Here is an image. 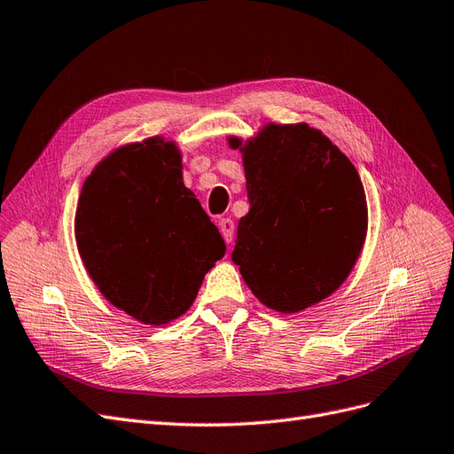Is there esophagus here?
<instances>
[{"instance_id":"1","label":"esophagus","mask_w":454,"mask_h":454,"mask_svg":"<svg viewBox=\"0 0 454 454\" xmlns=\"http://www.w3.org/2000/svg\"><path fill=\"white\" fill-rule=\"evenodd\" d=\"M219 231H222V235H223L225 242H227V244H231V240H232V232H235V222H232L231 217L219 219Z\"/></svg>"}]
</instances>
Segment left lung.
Returning a JSON list of instances; mask_svg holds the SVG:
<instances>
[{"label": "left lung", "instance_id": "1", "mask_svg": "<svg viewBox=\"0 0 454 454\" xmlns=\"http://www.w3.org/2000/svg\"><path fill=\"white\" fill-rule=\"evenodd\" d=\"M244 170L250 212L239 222L232 261L272 310L318 303L345 282L365 240L358 170L309 125H269L244 145Z\"/></svg>", "mask_w": 454, "mask_h": 454}]
</instances>
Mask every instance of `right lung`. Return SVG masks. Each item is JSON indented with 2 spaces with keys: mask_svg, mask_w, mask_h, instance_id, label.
<instances>
[{
  "mask_svg": "<svg viewBox=\"0 0 454 454\" xmlns=\"http://www.w3.org/2000/svg\"><path fill=\"white\" fill-rule=\"evenodd\" d=\"M81 259L107 301L149 325L193 303L225 242L184 185L174 144L149 138L92 170L75 214Z\"/></svg>",
  "mask_w": 454,
  "mask_h": 454,
  "instance_id": "obj_1",
  "label": "right lung"
}]
</instances>
